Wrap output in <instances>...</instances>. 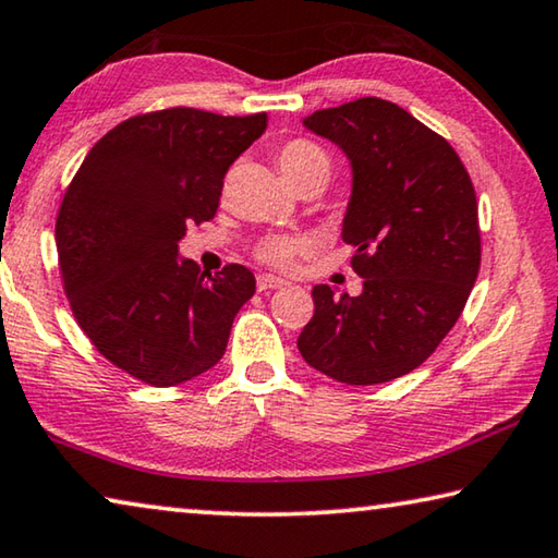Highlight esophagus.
<instances>
[{"instance_id":"obj_1","label":"esophagus","mask_w":558,"mask_h":558,"mask_svg":"<svg viewBox=\"0 0 558 558\" xmlns=\"http://www.w3.org/2000/svg\"><path fill=\"white\" fill-rule=\"evenodd\" d=\"M255 286H258L260 293H265V290L282 288V286H286V280L278 278V276H268V272H263V276H258V280H255Z\"/></svg>"}]
</instances>
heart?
I'll return each instance as SVG.
<instances>
[{
  "mask_svg": "<svg viewBox=\"0 0 558 558\" xmlns=\"http://www.w3.org/2000/svg\"><path fill=\"white\" fill-rule=\"evenodd\" d=\"M276 161L280 166L282 175H286V181L293 185V189H298V185L305 181L327 183L332 171L330 156L307 138H293L288 141V144H282L276 154ZM298 247H300L298 238L276 235V238H265V241L258 245V255L270 265H288L290 258L298 253Z\"/></svg>",
  "mask_w": 558,
  "mask_h": 558,
  "instance_id": "heart-1",
  "label": "heart"
}]
</instances>
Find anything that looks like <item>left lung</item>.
I'll return each instance as SVG.
<instances>
[{
  "label": "left lung",
  "mask_w": 558,
  "mask_h": 558,
  "mask_svg": "<svg viewBox=\"0 0 558 558\" xmlns=\"http://www.w3.org/2000/svg\"><path fill=\"white\" fill-rule=\"evenodd\" d=\"M303 126L348 156L342 241L355 245L360 295L315 286L298 350L344 385L390 383L420 367L452 330L482 260L476 196L452 146L375 96L315 111Z\"/></svg>",
  "instance_id": "8db88e82"
}]
</instances>
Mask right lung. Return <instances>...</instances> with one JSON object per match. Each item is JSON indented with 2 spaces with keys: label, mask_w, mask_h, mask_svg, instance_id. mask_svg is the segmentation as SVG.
<instances>
[{
  "label": "right lung",
  "mask_w": 558,
  "mask_h": 558,
  "mask_svg": "<svg viewBox=\"0 0 558 558\" xmlns=\"http://www.w3.org/2000/svg\"><path fill=\"white\" fill-rule=\"evenodd\" d=\"M268 117L163 109L111 129L84 158L57 218L59 270L86 338L123 373L173 387L223 357L255 276L181 258L191 223L218 210L228 168Z\"/></svg>",
  "instance_id": "obj_1"
}]
</instances>
